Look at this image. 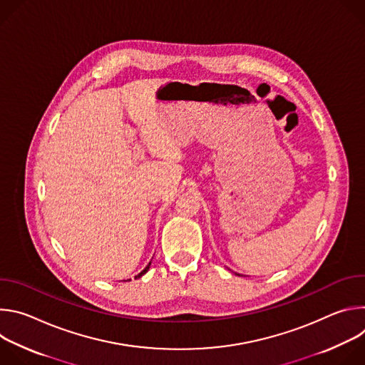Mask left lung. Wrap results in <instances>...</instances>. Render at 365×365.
<instances>
[{
  "label": "left lung",
  "mask_w": 365,
  "mask_h": 365,
  "mask_svg": "<svg viewBox=\"0 0 365 365\" xmlns=\"http://www.w3.org/2000/svg\"><path fill=\"white\" fill-rule=\"evenodd\" d=\"M235 274H237V273H235ZM237 276H241V274H237Z\"/></svg>",
  "instance_id": "obj_1"
}]
</instances>
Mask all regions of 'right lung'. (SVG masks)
<instances>
[{
  "label": "right lung",
  "instance_id": "obj_1",
  "mask_svg": "<svg viewBox=\"0 0 365 365\" xmlns=\"http://www.w3.org/2000/svg\"><path fill=\"white\" fill-rule=\"evenodd\" d=\"M150 264H151V262H150V263H148V264H147V266H145V269H144V270H143V272H140V273H138V274H137V276H135V279H140V277H141V276H143V274H145V273H147V272H148V269H150ZM130 280H131V279H130Z\"/></svg>",
  "mask_w": 365,
  "mask_h": 365
}]
</instances>
